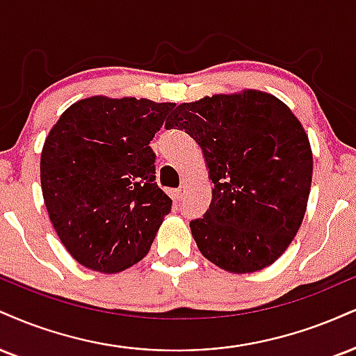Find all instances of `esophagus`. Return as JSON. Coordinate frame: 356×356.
Segmentation results:
<instances>
[{
	"label": "esophagus",
	"instance_id": "obj_1",
	"mask_svg": "<svg viewBox=\"0 0 356 356\" xmlns=\"http://www.w3.org/2000/svg\"><path fill=\"white\" fill-rule=\"evenodd\" d=\"M186 194H187V187L186 186H181L177 191H175V197H177L179 200H182L184 197H186Z\"/></svg>",
	"mask_w": 356,
	"mask_h": 356
}]
</instances>
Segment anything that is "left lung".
Segmentation results:
<instances>
[{"label":"left lung","instance_id":"8db88e82","mask_svg":"<svg viewBox=\"0 0 356 356\" xmlns=\"http://www.w3.org/2000/svg\"><path fill=\"white\" fill-rule=\"evenodd\" d=\"M169 127L202 149L212 187L191 222L200 254L230 273H252L286 250L305 216L314 174L300 121L273 94L242 89L177 106Z\"/></svg>","mask_w":356,"mask_h":356}]
</instances>
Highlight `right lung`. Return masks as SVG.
<instances>
[{
    "label": "right lung",
    "instance_id": "1",
    "mask_svg": "<svg viewBox=\"0 0 356 356\" xmlns=\"http://www.w3.org/2000/svg\"><path fill=\"white\" fill-rule=\"evenodd\" d=\"M172 102L92 96L70 106L41 151L46 211L81 265L118 273L147 255L172 200L149 143Z\"/></svg>",
    "mask_w": 356,
    "mask_h": 356
}]
</instances>
